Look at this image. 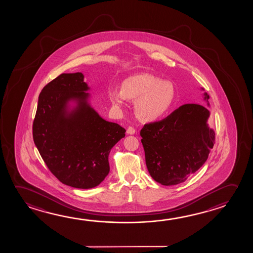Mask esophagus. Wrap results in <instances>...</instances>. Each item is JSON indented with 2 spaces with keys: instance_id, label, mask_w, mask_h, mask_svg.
Masks as SVG:
<instances>
[{
  "instance_id": "1",
  "label": "esophagus",
  "mask_w": 253,
  "mask_h": 253,
  "mask_svg": "<svg viewBox=\"0 0 253 253\" xmlns=\"http://www.w3.org/2000/svg\"><path fill=\"white\" fill-rule=\"evenodd\" d=\"M126 133H127V134H131V135L134 134V133H135V129L132 127V126H129L127 130H126Z\"/></svg>"
}]
</instances>
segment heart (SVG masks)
<instances>
[{"label":"heart","instance_id":"obj_1","mask_svg":"<svg viewBox=\"0 0 253 253\" xmlns=\"http://www.w3.org/2000/svg\"><path fill=\"white\" fill-rule=\"evenodd\" d=\"M109 98L117 108L126 106V100L135 102L137 116L143 122L158 121L172 106L176 92L171 84L150 74L140 73L126 78L121 91L111 89Z\"/></svg>","mask_w":253,"mask_h":253}]
</instances>
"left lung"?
<instances>
[{
    "label": "left lung",
    "instance_id": "obj_1",
    "mask_svg": "<svg viewBox=\"0 0 253 253\" xmlns=\"http://www.w3.org/2000/svg\"><path fill=\"white\" fill-rule=\"evenodd\" d=\"M203 95L210 106L208 93ZM209 116V109L187 104L163 121L145 125L140 130L141 143L154 180L163 185H177L204 165L215 137L208 124Z\"/></svg>",
    "mask_w": 253,
    "mask_h": 253
}]
</instances>
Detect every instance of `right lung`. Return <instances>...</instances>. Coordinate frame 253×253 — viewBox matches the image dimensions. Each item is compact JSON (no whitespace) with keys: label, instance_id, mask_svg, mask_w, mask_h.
I'll list each match as a JSON object with an SVG mask.
<instances>
[{"label":"right lung","instance_id":"add662e5","mask_svg":"<svg viewBox=\"0 0 253 253\" xmlns=\"http://www.w3.org/2000/svg\"><path fill=\"white\" fill-rule=\"evenodd\" d=\"M81 72L61 74L42 89L33 121V140L51 172L64 185L90 189L110 171L111 149L125 137L90 104Z\"/></svg>","mask_w":253,"mask_h":253}]
</instances>
